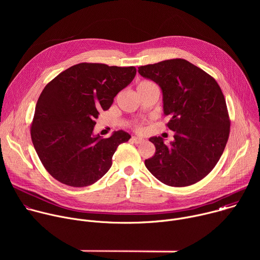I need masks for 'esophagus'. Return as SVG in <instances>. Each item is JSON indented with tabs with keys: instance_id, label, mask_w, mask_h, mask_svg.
<instances>
[{
	"instance_id": "obj_1",
	"label": "esophagus",
	"mask_w": 260,
	"mask_h": 260,
	"mask_svg": "<svg viewBox=\"0 0 260 260\" xmlns=\"http://www.w3.org/2000/svg\"><path fill=\"white\" fill-rule=\"evenodd\" d=\"M132 142L136 143V144H140L142 142H144V139L143 138H140V137H132Z\"/></svg>"
}]
</instances>
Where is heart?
Wrapping results in <instances>:
<instances>
[{
  "label": "heart",
  "mask_w": 260,
  "mask_h": 260,
  "mask_svg": "<svg viewBox=\"0 0 260 260\" xmlns=\"http://www.w3.org/2000/svg\"><path fill=\"white\" fill-rule=\"evenodd\" d=\"M154 83L151 82V81H147V80H144V81H140L137 85V90H140L142 88H145L147 86H150V85H153ZM135 129L138 131V132H144V126L141 124V123H136L135 124Z\"/></svg>",
  "instance_id": "b5f03b06"
}]
</instances>
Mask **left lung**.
Here are the masks:
<instances>
[{
  "instance_id": "left-lung-1",
  "label": "left lung",
  "mask_w": 260,
  "mask_h": 260,
  "mask_svg": "<svg viewBox=\"0 0 260 260\" xmlns=\"http://www.w3.org/2000/svg\"><path fill=\"white\" fill-rule=\"evenodd\" d=\"M144 78L162 90L167 126L174 141L149 139L155 154L145 166L169 186H189L204 179L217 165L226 146L231 120L226 102L216 80L201 68L183 58L139 67Z\"/></svg>"
}]
</instances>
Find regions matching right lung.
Segmentation results:
<instances>
[{
    "mask_svg": "<svg viewBox=\"0 0 260 260\" xmlns=\"http://www.w3.org/2000/svg\"><path fill=\"white\" fill-rule=\"evenodd\" d=\"M135 67L81 62L52 79L37 102L30 137L46 171L57 181L84 187L112 166L117 147L131 139L123 132L93 136L95 119L135 78Z\"/></svg>",
    "mask_w": 260,
    "mask_h": 260,
    "instance_id": "right-lung-1",
    "label": "right lung"
}]
</instances>
